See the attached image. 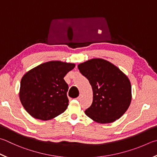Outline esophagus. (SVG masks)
I'll return each mask as SVG.
<instances>
[{
	"instance_id": "1",
	"label": "esophagus",
	"mask_w": 157,
	"mask_h": 157,
	"mask_svg": "<svg viewBox=\"0 0 157 157\" xmlns=\"http://www.w3.org/2000/svg\"><path fill=\"white\" fill-rule=\"evenodd\" d=\"M81 98H82V95H81V94H79V95L78 96V98H77L76 99H78V100H79V99H81Z\"/></svg>"
}]
</instances>
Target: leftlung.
Masks as SVG:
<instances>
[{
  "label": "left lung",
  "mask_w": 157,
  "mask_h": 157,
  "mask_svg": "<svg viewBox=\"0 0 157 157\" xmlns=\"http://www.w3.org/2000/svg\"><path fill=\"white\" fill-rule=\"evenodd\" d=\"M93 88V99L85 114L99 124L112 123L126 113L132 94L129 79L115 65L103 59H91L78 66Z\"/></svg>",
  "instance_id": "obj_1"
}]
</instances>
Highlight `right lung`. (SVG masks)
I'll return each instance as SVG.
<instances>
[{"mask_svg":"<svg viewBox=\"0 0 157 157\" xmlns=\"http://www.w3.org/2000/svg\"><path fill=\"white\" fill-rule=\"evenodd\" d=\"M75 64L51 61L25 74L21 82L20 99L33 117L49 120L64 113L69 105V86L64 78Z\"/></svg>","mask_w":157,"mask_h":157,"instance_id":"add662e5","label":"right lung"}]
</instances>
